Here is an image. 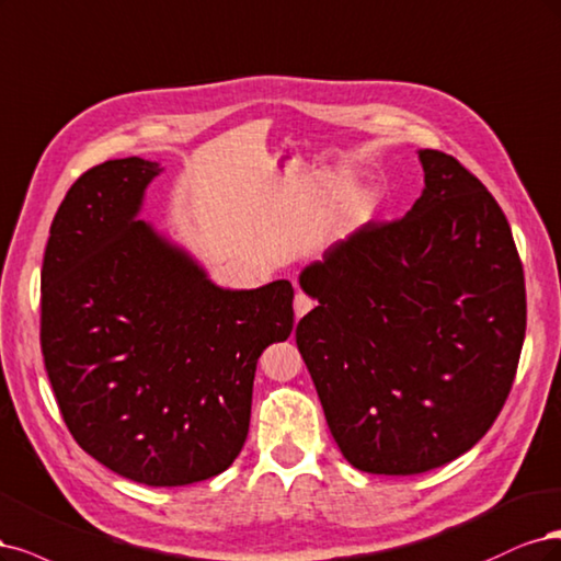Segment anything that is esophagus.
Wrapping results in <instances>:
<instances>
[{
  "mask_svg": "<svg viewBox=\"0 0 561 561\" xmlns=\"http://www.w3.org/2000/svg\"><path fill=\"white\" fill-rule=\"evenodd\" d=\"M314 307V300L307 296V294H302V291H298L296 294V298H294V312H296V317L300 319V317H305L307 312H310Z\"/></svg>",
  "mask_w": 561,
  "mask_h": 561,
  "instance_id": "obj_1",
  "label": "esophagus"
}]
</instances>
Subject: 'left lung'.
<instances>
[{
    "label": "left lung",
    "instance_id": "obj_1",
    "mask_svg": "<svg viewBox=\"0 0 561 561\" xmlns=\"http://www.w3.org/2000/svg\"><path fill=\"white\" fill-rule=\"evenodd\" d=\"M403 219L366 224L307 265L296 327L333 438L354 468L414 476L471 449L508 399L527 329L508 219L457 158L422 149Z\"/></svg>",
    "mask_w": 561,
    "mask_h": 561
}]
</instances>
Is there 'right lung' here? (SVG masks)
I'll return each mask as SVG.
<instances>
[{"mask_svg":"<svg viewBox=\"0 0 561 561\" xmlns=\"http://www.w3.org/2000/svg\"><path fill=\"white\" fill-rule=\"evenodd\" d=\"M158 172L106 160L67 191L42 267V354L83 451L128 480L182 486L240 455L259 356L294 331V286H216L137 221Z\"/></svg>","mask_w":561,"mask_h":561,"instance_id":"obj_1","label":"right lung"}]
</instances>
